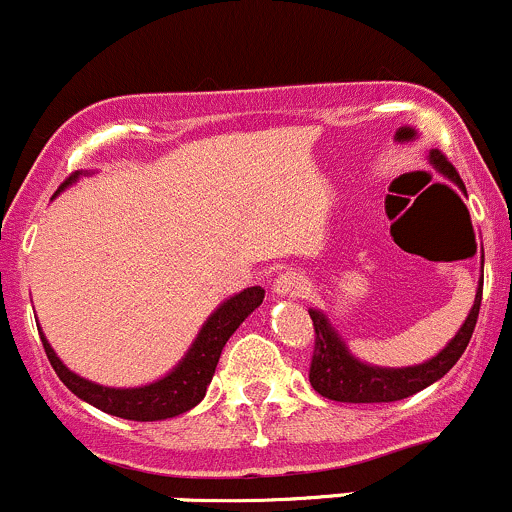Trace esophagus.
Instances as JSON below:
<instances>
[{"mask_svg": "<svg viewBox=\"0 0 512 512\" xmlns=\"http://www.w3.org/2000/svg\"><path fill=\"white\" fill-rule=\"evenodd\" d=\"M273 290H276L278 295H283V298H302L307 288H305V280H302L300 273L285 271L276 278Z\"/></svg>", "mask_w": 512, "mask_h": 512, "instance_id": "34e87169", "label": "esophagus"}]
</instances>
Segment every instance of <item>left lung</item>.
Returning a JSON list of instances; mask_svg holds the SVG:
<instances>
[{
    "instance_id": "obj_1",
    "label": "left lung",
    "mask_w": 512,
    "mask_h": 512,
    "mask_svg": "<svg viewBox=\"0 0 512 512\" xmlns=\"http://www.w3.org/2000/svg\"><path fill=\"white\" fill-rule=\"evenodd\" d=\"M430 163L437 173H442L444 178H449L466 192L459 173H456V168L447 161L442 151L432 148ZM481 295L483 278L478 280L474 307L469 310V317L461 324L459 332L454 334L452 342L444 346L437 356H432L430 361H425V364L405 368H383L359 361L351 354L344 339L339 337L337 329L329 324L327 315L320 310H310L312 327H315V354H312L310 364L312 388L322 398L337 400V403H395V400L420 393L422 388L439 381L466 351V346L471 342V334H474L478 310H481Z\"/></svg>"
}]
</instances>
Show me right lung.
I'll use <instances>...</instances> for the list:
<instances>
[{
	"instance_id": "add662e5",
	"label": "right lung",
	"mask_w": 512,
	"mask_h": 512,
	"mask_svg": "<svg viewBox=\"0 0 512 512\" xmlns=\"http://www.w3.org/2000/svg\"><path fill=\"white\" fill-rule=\"evenodd\" d=\"M78 178L80 173L70 175V178L60 185V190H63L65 185L75 183ZM263 295H266V290H263L261 285H254V288H246L241 290V293H236L234 298L224 300L222 305L207 317V322L202 324L200 334L195 337L188 354L178 361V366L170 373H166L163 378H158L156 383H148V386L139 388H107L100 386V383L87 381V378L73 373L58 359V354L53 351V346L48 344V339L43 337L41 329H38V334H41L43 349H46V356L48 361H51L53 371L58 373L60 381L68 386V390H73L80 400H85V403L95 405L97 410L109 412V415L114 417H124V420H168V417L183 415V412L192 410L202 398H205L207 386H210L224 344H227L229 337L239 329V324L261 305Z\"/></svg>"
}]
</instances>
